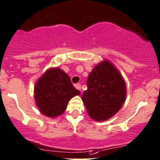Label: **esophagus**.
<instances>
[{"mask_svg":"<svg viewBox=\"0 0 160 160\" xmlns=\"http://www.w3.org/2000/svg\"><path fill=\"white\" fill-rule=\"evenodd\" d=\"M75 87L77 90L81 91V84H80V83H77V84H75Z\"/></svg>","mask_w":160,"mask_h":160,"instance_id":"1","label":"esophagus"}]
</instances>
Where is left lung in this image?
I'll return each mask as SVG.
<instances>
[{"mask_svg": "<svg viewBox=\"0 0 160 160\" xmlns=\"http://www.w3.org/2000/svg\"><path fill=\"white\" fill-rule=\"evenodd\" d=\"M87 86L81 98L88 115L98 122L113 117L125 100V80L109 61L95 65L88 77Z\"/></svg>", "mask_w": 160, "mask_h": 160, "instance_id": "8db88e82", "label": "left lung"}]
</instances>
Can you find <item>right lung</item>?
I'll return each instance as SVG.
<instances>
[{
    "instance_id": "1",
    "label": "right lung",
    "mask_w": 160,
    "mask_h": 160,
    "mask_svg": "<svg viewBox=\"0 0 160 160\" xmlns=\"http://www.w3.org/2000/svg\"><path fill=\"white\" fill-rule=\"evenodd\" d=\"M34 93L36 106L42 114L55 118L63 114L68 101L80 92L73 87L63 70L52 68L37 80Z\"/></svg>"
}]
</instances>
